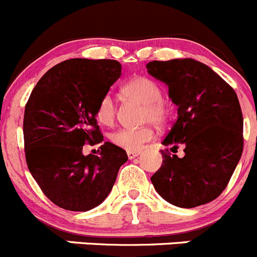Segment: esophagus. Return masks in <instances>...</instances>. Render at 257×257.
Returning <instances> with one entry per match:
<instances>
[{"label":"esophagus","instance_id":"esophagus-1","mask_svg":"<svg viewBox=\"0 0 257 257\" xmlns=\"http://www.w3.org/2000/svg\"><path fill=\"white\" fill-rule=\"evenodd\" d=\"M140 155V151H127V156L130 160L135 159V157H137Z\"/></svg>","mask_w":257,"mask_h":257}]
</instances>
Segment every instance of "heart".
<instances>
[{"mask_svg": "<svg viewBox=\"0 0 257 257\" xmlns=\"http://www.w3.org/2000/svg\"><path fill=\"white\" fill-rule=\"evenodd\" d=\"M126 97L144 103L141 112L142 122L162 125L167 118V106L162 100V90L154 80L147 77H135L122 88ZM96 120L103 126H111L116 121L117 106L110 93H106L98 101L95 111ZM155 137L150 126L136 128H121L111 135L113 145L127 151H137Z\"/></svg>", "mask_w": 257, "mask_h": 257, "instance_id": "obj_1", "label": "heart"}]
</instances>
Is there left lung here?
Listing matches in <instances>:
<instances>
[{
	"mask_svg": "<svg viewBox=\"0 0 257 257\" xmlns=\"http://www.w3.org/2000/svg\"><path fill=\"white\" fill-rule=\"evenodd\" d=\"M147 71L169 86L177 120L162 144L184 146L185 156L162 150V166L151 177L162 199L191 209L217 199L243 150V118L233 88L210 67L191 58L152 61Z\"/></svg>",
	"mask_w": 257,
	"mask_h": 257,
	"instance_id": "obj_1",
	"label": "left lung"
}]
</instances>
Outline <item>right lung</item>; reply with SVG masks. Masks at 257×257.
Listing matches in <instances>:
<instances>
[{
  "mask_svg": "<svg viewBox=\"0 0 257 257\" xmlns=\"http://www.w3.org/2000/svg\"><path fill=\"white\" fill-rule=\"evenodd\" d=\"M121 76L115 60L72 58L42 76L25 106V156L32 177L48 200L70 211H88L107 197L123 149L103 142L100 156H83L85 144L103 141L95 111Z\"/></svg>",
  "mask_w": 257,
  "mask_h": 257,
  "instance_id": "obj_1",
  "label": "right lung"
}]
</instances>
